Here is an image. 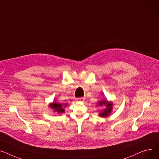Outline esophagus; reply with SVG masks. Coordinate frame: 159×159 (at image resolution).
I'll list each match as a JSON object with an SVG mask.
<instances>
[{"label":"esophagus","mask_w":159,"mask_h":159,"mask_svg":"<svg viewBox=\"0 0 159 159\" xmlns=\"http://www.w3.org/2000/svg\"><path fill=\"white\" fill-rule=\"evenodd\" d=\"M76 101H77L83 102L84 101H85V98H77V99H76Z\"/></svg>","instance_id":"34e87169"}]
</instances>
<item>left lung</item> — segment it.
I'll return each instance as SVG.
<instances>
[{
	"label": "left lung",
	"instance_id": "1",
	"mask_svg": "<svg viewBox=\"0 0 159 159\" xmlns=\"http://www.w3.org/2000/svg\"><path fill=\"white\" fill-rule=\"evenodd\" d=\"M113 102L111 101H108V100L103 99L102 101H100L98 102V106H102L104 105L106 107V108L103 110H101L100 113H99V116L101 117H107L109 114H111V111H112L113 108Z\"/></svg>",
	"mask_w": 159,
	"mask_h": 159
}]
</instances>
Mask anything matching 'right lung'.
Wrapping results in <instances>:
<instances>
[{
  "label": "right lung",
  "instance_id": "obj_1",
  "mask_svg": "<svg viewBox=\"0 0 159 159\" xmlns=\"http://www.w3.org/2000/svg\"><path fill=\"white\" fill-rule=\"evenodd\" d=\"M67 105V103L61 104V103H58V102H52L49 105V107L50 108L53 110L54 112H57V114H61L65 112V108Z\"/></svg>",
  "mask_w": 159,
  "mask_h": 159
}]
</instances>
